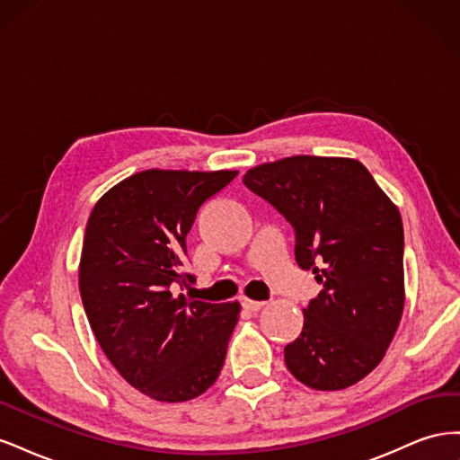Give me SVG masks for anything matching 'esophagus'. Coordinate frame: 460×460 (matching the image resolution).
Returning a JSON list of instances; mask_svg holds the SVG:
<instances>
[{"label": "esophagus", "instance_id": "esophagus-1", "mask_svg": "<svg viewBox=\"0 0 460 460\" xmlns=\"http://www.w3.org/2000/svg\"><path fill=\"white\" fill-rule=\"evenodd\" d=\"M243 307L252 313H257L264 307V301H253V299H243Z\"/></svg>", "mask_w": 460, "mask_h": 460}]
</instances>
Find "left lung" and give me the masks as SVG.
Listing matches in <instances>:
<instances>
[{"label":"left lung","mask_w":460,"mask_h":460,"mask_svg":"<svg viewBox=\"0 0 460 460\" xmlns=\"http://www.w3.org/2000/svg\"><path fill=\"white\" fill-rule=\"evenodd\" d=\"M243 184L294 226L296 261L323 286L284 347L288 370L320 392L370 374L405 305L402 222L363 163L296 155L247 171Z\"/></svg>","instance_id":"8db88e82"}]
</instances>
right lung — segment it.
<instances>
[{"label": "right lung", "mask_w": 460, "mask_h": 460, "mask_svg": "<svg viewBox=\"0 0 460 460\" xmlns=\"http://www.w3.org/2000/svg\"><path fill=\"white\" fill-rule=\"evenodd\" d=\"M238 171L137 172L95 203L78 286L97 343L132 387L155 401L199 397L218 378L240 303L174 296L199 207Z\"/></svg>", "instance_id": "right-lung-1"}]
</instances>
